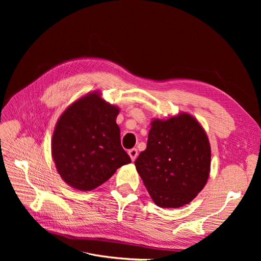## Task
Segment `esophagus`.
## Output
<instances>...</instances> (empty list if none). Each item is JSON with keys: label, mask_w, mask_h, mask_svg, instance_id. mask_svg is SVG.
Returning <instances> with one entry per match:
<instances>
[{"label": "esophagus", "mask_w": 261, "mask_h": 261, "mask_svg": "<svg viewBox=\"0 0 261 261\" xmlns=\"http://www.w3.org/2000/svg\"><path fill=\"white\" fill-rule=\"evenodd\" d=\"M128 154H129V156H130L132 161H135V160H136V158H137V155H138L137 149H136V148H133V149L128 150Z\"/></svg>", "instance_id": "34e87169"}]
</instances>
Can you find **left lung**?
Here are the masks:
<instances>
[{
  "instance_id": "obj_1",
  "label": "left lung",
  "mask_w": 261,
  "mask_h": 261,
  "mask_svg": "<svg viewBox=\"0 0 261 261\" xmlns=\"http://www.w3.org/2000/svg\"><path fill=\"white\" fill-rule=\"evenodd\" d=\"M211 150L206 133L189 114L151 123L147 148L135 161L156 206L178 208L191 202L209 176Z\"/></svg>"
}]
</instances>
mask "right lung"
Masks as SVG:
<instances>
[{
  "label": "right lung",
  "mask_w": 261,
  "mask_h": 261,
  "mask_svg": "<svg viewBox=\"0 0 261 261\" xmlns=\"http://www.w3.org/2000/svg\"><path fill=\"white\" fill-rule=\"evenodd\" d=\"M117 114L118 108L93 92L61 115L53 133L52 156L68 185L91 191L132 162L121 145Z\"/></svg>",
  "instance_id": "add662e5"
}]
</instances>
